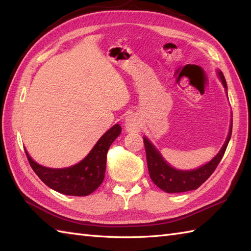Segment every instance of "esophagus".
I'll return each instance as SVG.
<instances>
[{
  "label": "esophagus",
  "instance_id": "obj_1",
  "mask_svg": "<svg viewBox=\"0 0 251 251\" xmlns=\"http://www.w3.org/2000/svg\"><path fill=\"white\" fill-rule=\"evenodd\" d=\"M125 128L127 131L129 132H136L139 130V123L137 118L134 115H128L125 120Z\"/></svg>",
  "mask_w": 251,
  "mask_h": 251
}]
</instances>
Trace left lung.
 Here are the masks:
<instances>
[{"instance_id":"obj_1","label":"left lung","mask_w":251,"mask_h":251,"mask_svg":"<svg viewBox=\"0 0 251 251\" xmlns=\"http://www.w3.org/2000/svg\"><path fill=\"white\" fill-rule=\"evenodd\" d=\"M217 73L227 91V82L223 72L217 71ZM231 133H232V124L230 125L227 140L220 152L207 164L201 166L197 170L192 171H180L172 168L170 164L165 162L161 153L156 150V147L151 143V141L147 138H143L146 151L147 168H149V173L152 182L166 193H181L196 190L213 174L218 163L221 162L230 141Z\"/></svg>"}]
</instances>
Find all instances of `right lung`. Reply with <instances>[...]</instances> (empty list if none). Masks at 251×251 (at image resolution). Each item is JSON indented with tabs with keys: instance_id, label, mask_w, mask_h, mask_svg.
<instances>
[{
	"instance_id": "right-lung-1",
	"label": "right lung",
	"mask_w": 251,
	"mask_h": 251,
	"mask_svg": "<svg viewBox=\"0 0 251 251\" xmlns=\"http://www.w3.org/2000/svg\"><path fill=\"white\" fill-rule=\"evenodd\" d=\"M121 131V126L115 124L102 134L85 159L66 169L46 168L35 162L26 151L25 152L31 169L48 187L64 195L87 196L104 180L107 151Z\"/></svg>"
}]
</instances>
